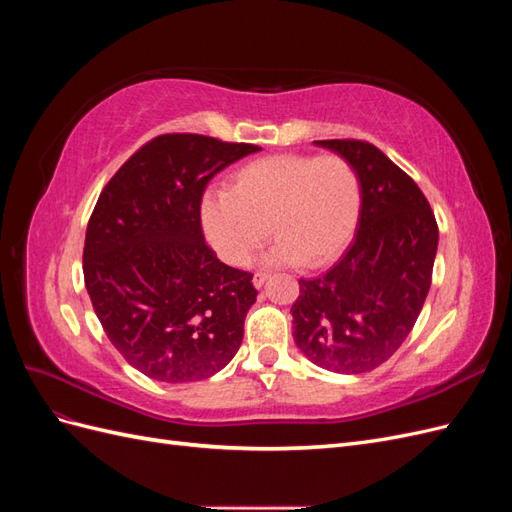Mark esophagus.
<instances>
[{
	"mask_svg": "<svg viewBox=\"0 0 512 512\" xmlns=\"http://www.w3.org/2000/svg\"><path fill=\"white\" fill-rule=\"evenodd\" d=\"M271 277V273H267V271H258V273H254V277H252V282H254V286L256 288H260L262 284H265L267 280Z\"/></svg>",
	"mask_w": 512,
	"mask_h": 512,
	"instance_id": "esophagus-1",
	"label": "esophagus"
}]
</instances>
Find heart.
Returning <instances> with one entry per match:
<instances>
[{
  "label": "heart",
  "instance_id": "obj_1",
  "mask_svg": "<svg viewBox=\"0 0 512 512\" xmlns=\"http://www.w3.org/2000/svg\"><path fill=\"white\" fill-rule=\"evenodd\" d=\"M359 198V175L344 156L282 153L243 166L230 192L207 196L203 228L215 254L232 267H245L271 228L277 243L265 265L316 269L350 241Z\"/></svg>",
  "mask_w": 512,
  "mask_h": 512
}]
</instances>
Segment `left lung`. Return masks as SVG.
Returning <instances> with one entry per match:
<instances>
[{"label":"left lung","mask_w":512,"mask_h":512,"mask_svg":"<svg viewBox=\"0 0 512 512\" xmlns=\"http://www.w3.org/2000/svg\"><path fill=\"white\" fill-rule=\"evenodd\" d=\"M356 170L361 211L344 256L320 277L299 280L294 344L314 365L363 374L389 361L410 335L431 286L438 224L425 194L365 141H316Z\"/></svg>","instance_id":"1"}]
</instances>
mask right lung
<instances>
[{
    "label": "right lung",
    "instance_id": "add662e5",
    "mask_svg": "<svg viewBox=\"0 0 512 512\" xmlns=\"http://www.w3.org/2000/svg\"><path fill=\"white\" fill-rule=\"evenodd\" d=\"M258 149L162 134L104 185L87 224L85 286L106 337L147 378L205 380L241 346L258 290L207 245L200 203L222 168Z\"/></svg>",
    "mask_w": 512,
    "mask_h": 512
}]
</instances>
